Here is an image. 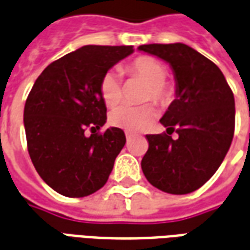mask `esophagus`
<instances>
[{
	"instance_id": "obj_1",
	"label": "esophagus",
	"mask_w": 250,
	"mask_h": 250,
	"mask_svg": "<svg viewBox=\"0 0 250 250\" xmlns=\"http://www.w3.org/2000/svg\"><path fill=\"white\" fill-rule=\"evenodd\" d=\"M132 134H131V132H125V139H127V142H130L131 139H132Z\"/></svg>"
}]
</instances>
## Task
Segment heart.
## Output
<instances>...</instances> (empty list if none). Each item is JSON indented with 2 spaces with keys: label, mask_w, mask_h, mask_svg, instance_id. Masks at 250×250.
<instances>
[{
  "label": "heart",
  "mask_w": 250,
  "mask_h": 250,
  "mask_svg": "<svg viewBox=\"0 0 250 250\" xmlns=\"http://www.w3.org/2000/svg\"><path fill=\"white\" fill-rule=\"evenodd\" d=\"M125 71L132 77H138L148 84L145 100H152L161 105H167L174 99V88L165 82L167 69L162 62L152 57L142 56L125 65ZM100 95L108 107L116 105L122 100L123 91L120 77L116 72L104 73L100 80ZM157 116V111L151 104L145 105H119L109 114V122L115 127L127 131H142L151 125Z\"/></svg>",
  "instance_id": "obj_1"
}]
</instances>
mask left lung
I'll return each mask as SVG.
<instances>
[{"instance_id": "1", "label": "left lung", "mask_w": 250, "mask_h": 250, "mask_svg": "<svg viewBox=\"0 0 250 250\" xmlns=\"http://www.w3.org/2000/svg\"><path fill=\"white\" fill-rule=\"evenodd\" d=\"M138 49L168 62L175 77V99L161 119L169 135H146L143 174L165 193L195 191L213 177L231 145L233 92L220 68L186 44H147ZM174 130L178 140L169 136Z\"/></svg>"}]
</instances>
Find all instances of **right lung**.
<instances>
[{
	"instance_id": "1",
	"label": "right lung",
	"mask_w": 250,
	"mask_h": 250,
	"mask_svg": "<svg viewBox=\"0 0 250 250\" xmlns=\"http://www.w3.org/2000/svg\"><path fill=\"white\" fill-rule=\"evenodd\" d=\"M132 52L131 45L82 46L49 64L33 84L24 108L28 151L59 194L80 198L107 182L125 135L118 127L99 132L107 120L100 80Z\"/></svg>"
}]
</instances>
